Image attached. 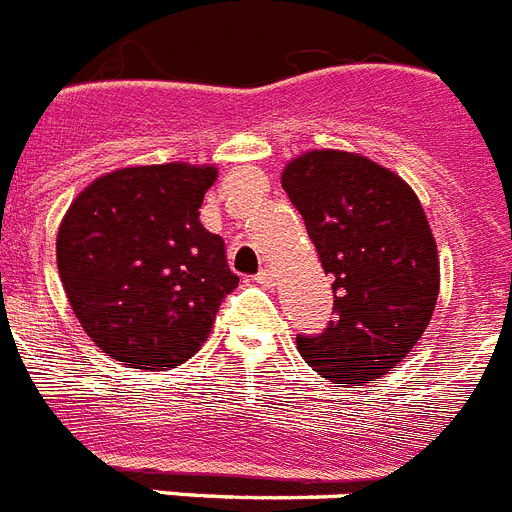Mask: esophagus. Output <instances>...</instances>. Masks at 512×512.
<instances>
[{
	"mask_svg": "<svg viewBox=\"0 0 512 512\" xmlns=\"http://www.w3.org/2000/svg\"><path fill=\"white\" fill-rule=\"evenodd\" d=\"M255 281L263 283V286H273V283H276V273H273V270H270V268H263L255 276Z\"/></svg>",
	"mask_w": 512,
	"mask_h": 512,
	"instance_id": "34e87169",
	"label": "esophagus"
}]
</instances>
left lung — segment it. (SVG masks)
Returning a JSON list of instances; mask_svg holds the SVG:
<instances>
[{
  "instance_id": "left-lung-1",
  "label": "left lung",
  "mask_w": 512,
  "mask_h": 512,
  "mask_svg": "<svg viewBox=\"0 0 512 512\" xmlns=\"http://www.w3.org/2000/svg\"><path fill=\"white\" fill-rule=\"evenodd\" d=\"M281 184L302 213L336 317L296 336L304 362L336 385L388 375L427 330L440 291L435 236L409 184L356 153L309 150Z\"/></svg>"
}]
</instances>
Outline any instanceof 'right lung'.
Instances as JSON below:
<instances>
[{"mask_svg": "<svg viewBox=\"0 0 512 512\" xmlns=\"http://www.w3.org/2000/svg\"><path fill=\"white\" fill-rule=\"evenodd\" d=\"M213 166L161 163L106 174L70 205L57 265L83 330L135 369L179 367L208 338L239 276L200 223Z\"/></svg>", "mask_w": 512, "mask_h": 512, "instance_id": "right-lung-1", "label": "right lung"}]
</instances>
